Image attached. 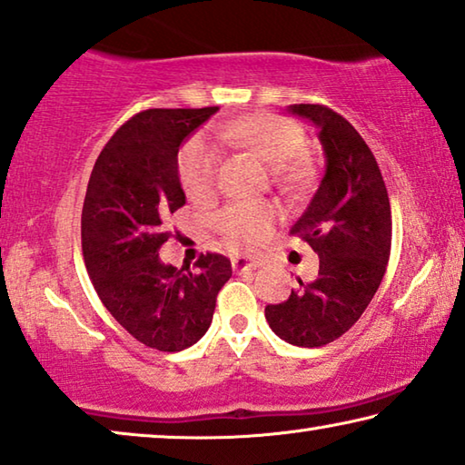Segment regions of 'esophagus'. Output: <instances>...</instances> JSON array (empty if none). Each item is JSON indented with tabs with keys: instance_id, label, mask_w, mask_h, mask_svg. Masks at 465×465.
Wrapping results in <instances>:
<instances>
[{
	"instance_id": "34e87169",
	"label": "esophagus",
	"mask_w": 465,
	"mask_h": 465,
	"mask_svg": "<svg viewBox=\"0 0 465 465\" xmlns=\"http://www.w3.org/2000/svg\"><path fill=\"white\" fill-rule=\"evenodd\" d=\"M232 265H233L235 272H248V270H257V267H259L257 261L248 259V257H244V254H238V257H233Z\"/></svg>"
}]
</instances>
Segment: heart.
Instances as JSON below:
<instances>
[{
	"instance_id": "obj_1",
	"label": "heart",
	"mask_w": 465,
	"mask_h": 465,
	"mask_svg": "<svg viewBox=\"0 0 465 465\" xmlns=\"http://www.w3.org/2000/svg\"><path fill=\"white\" fill-rule=\"evenodd\" d=\"M221 134L272 168L273 183L280 192L299 193L312 185L313 166L303 153H299L303 149V133L295 124L278 115L254 114L230 124ZM217 170L219 149L211 141L198 136L181 149L176 174L189 202L204 204L213 198ZM272 208L257 204H232L213 219V227L232 248L263 242L272 232Z\"/></svg>"
}]
</instances>
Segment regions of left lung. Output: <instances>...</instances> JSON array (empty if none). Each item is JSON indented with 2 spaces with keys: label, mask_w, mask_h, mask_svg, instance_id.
<instances>
[{
  "label": "left lung",
  "mask_w": 465,
  "mask_h": 465,
  "mask_svg": "<svg viewBox=\"0 0 465 465\" xmlns=\"http://www.w3.org/2000/svg\"><path fill=\"white\" fill-rule=\"evenodd\" d=\"M318 128L326 170L291 233L318 252V278L299 280L284 303L267 305L272 331L286 343L320 348L356 324L388 267L391 213L381 170L356 128L324 104H291Z\"/></svg>",
  "instance_id": "obj_1"
}]
</instances>
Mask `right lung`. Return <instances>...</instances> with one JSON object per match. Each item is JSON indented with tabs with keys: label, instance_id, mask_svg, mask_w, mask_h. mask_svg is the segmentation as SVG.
I'll use <instances>...</instances> for the list:
<instances>
[{
	"label": "right lung",
	"instance_id": "obj_1",
	"mask_svg": "<svg viewBox=\"0 0 465 465\" xmlns=\"http://www.w3.org/2000/svg\"><path fill=\"white\" fill-rule=\"evenodd\" d=\"M217 114L147 109L111 136L90 174L82 208V252L94 291L136 341L181 351L213 322L217 295L232 278L230 259L200 254L192 272L160 261L166 221L185 204L179 147Z\"/></svg>",
	"mask_w": 465,
	"mask_h": 465
}]
</instances>
